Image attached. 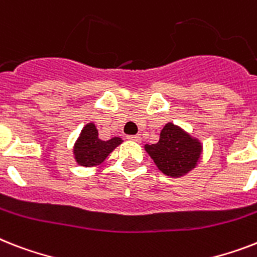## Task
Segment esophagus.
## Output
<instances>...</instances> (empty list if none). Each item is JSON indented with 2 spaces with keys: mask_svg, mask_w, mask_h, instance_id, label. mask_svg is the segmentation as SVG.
<instances>
[{
  "mask_svg": "<svg viewBox=\"0 0 257 257\" xmlns=\"http://www.w3.org/2000/svg\"><path fill=\"white\" fill-rule=\"evenodd\" d=\"M128 139H129V140H132V141H136V143H140V141H141V137H140L139 135H136V136H129Z\"/></svg>",
  "mask_w": 257,
  "mask_h": 257,
  "instance_id": "obj_1",
  "label": "esophagus"
}]
</instances>
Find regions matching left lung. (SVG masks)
Instances as JSON below:
<instances>
[{
  "label": "left lung",
  "mask_w": 257,
  "mask_h": 257,
  "mask_svg": "<svg viewBox=\"0 0 257 257\" xmlns=\"http://www.w3.org/2000/svg\"><path fill=\"white\" fill-rule=\"evenodd\" d=\"M145 150L165 176L179 178L191 172L201 160L202 144L178 125L168 122L157 144L145 145Z\"/></svg>",
  "instance_id": "8db88e82"
}]
</instances>
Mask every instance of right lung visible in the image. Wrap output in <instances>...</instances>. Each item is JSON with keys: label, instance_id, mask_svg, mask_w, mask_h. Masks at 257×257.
Returning a JSON list of instances; mask_svg holds the SVG:
<instances>
[{"label": "right lung", "instance_id": "right-lung-1", "mask_svg": "<svg viewBox=\"0 0 257 257\" xmlns=\"http://www.w3.org/2000/svg\"><path fill=\"white\" fill-rule=\"evenodd\" d=\"M122 140L120 137L103 141L99 139V131L93 122H88L81 129L80 136L74 145V157L78 165L84 168L97 166L117 148Z\"/></svg>", "mask_w": 257, "mask_h": 257}]
</instances>
